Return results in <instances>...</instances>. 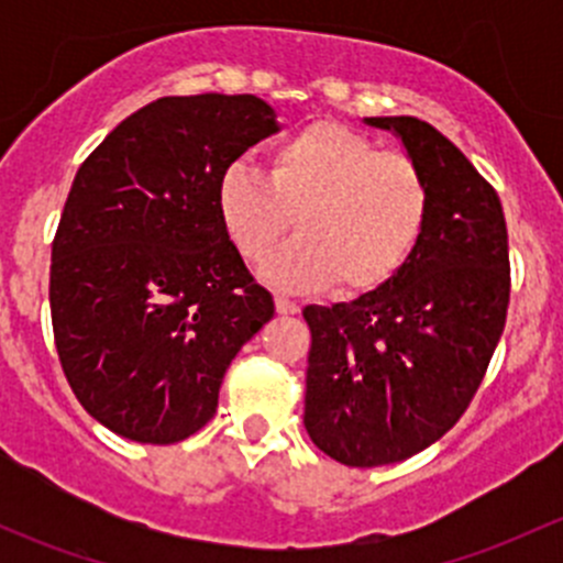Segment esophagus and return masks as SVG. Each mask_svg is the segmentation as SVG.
Segmentation results:
<instances>
[{
	"instance_id": "obj_1",
	"label": "esophagus",
	"mask_w": 563,
	"mask_h": 563,
	"mask_svg": "<svg viewBox=\"0 0 563 563\" xmlns=\"http://www.w3.org/2000/svg\"><path fill=\"white\" fill-rule=\"evenodd\" d=\"M275 308H277V313H283V316L299 313V305L288 297H275Z\"/></svg>"
}]
</instances>
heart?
I'll return each instance as SVG.
<instances>
[{"label": "heart", "mask_w": 563, "mask_h": 563, "mask_svg": "<svg viewBox=\"0 0 563 563\" xmlns=\"http://www.w3.org/2000/svg\"><path fill=\"white\" fill-rule=\"evenodd\" d=\"M218 214L242 258L264 261L280 288L365 297L384 288L417 250L430 214V185L402 152H378L367 135L316 122L269 152L266 174L231 163L218 179Z\"/></svg>", "instance_id": "heart-1"}]
</instances>
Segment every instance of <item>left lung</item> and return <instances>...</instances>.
Segmentation results:
<instances>
[{"label": "left lung", "instance_id": "1", "mask_svg": "<svg viewBox=\"0 0 563 563\" xmlns=\"http://www.w3.org/2000/svg\"><path fill=\"white\" fill-rule=\"evenodd\" d=\"M395 130L430 185L417 250L384 288L302 310L305 428L323 455L354 468L428 450L465 413L501 340L509 242L501 201L468 157L417 117H371Z\"/></svg>", "mask_w": 563, "mask_h": 563}]
</instances>
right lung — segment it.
Returning a JSON list of instances; mask_svg holds the SVG:
<instances>
[{
    "label": "right lung",
    "instance_id": "add662e5",
    "mask_svg": "<svg viewBox=\"0 0 563 563\" xmlns=\"http://www.w3.org/2000/svg\"><path fill=\"white\" fill-rule=\"evenodd\" d=\"M277 133L255 95L161 98L81 163L51 245V323L78 402L139 444L218 411L242 345L275 316L218 214V179Z\"/></svg>",
    "mask_w": 563,
    "mask_h": 563
}]
</instances>
